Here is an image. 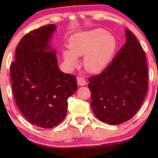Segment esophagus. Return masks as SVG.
Segmentation results:
<instances>
[{"label": "esophagus", "instance_id": "esophagus-1", "mask_svg": "<svg viewBox=\"0 0 158 158\" xmlns=\"http://www.w3.org/2000/svg\"><path fill=\"white\" fill-rule=\"evenodd\" d=\"M77 82L79 85H85L86 84V81H85V78L82 77V76H79L77 78Z\"/></svg>", "mask_w": 158, "mask_h": 158}]
</instances>
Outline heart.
<instances>
[{
    "label": "heart",
    "instance_id": "1",
    "mask_svg": "<svg viewBox=\"0 0 158 158\" xmlns=\"http://www.w3.org/2000/svg\"><path fill=\"white\" fill-rule=\"evenodd\" d=\"M115 47L114 38L106 30L96 29L82 32L71 38L70 50L63 52V58L69 67H75L78 64L77 57L85 56V68L96 73L107 66Z\"/></svg>",
    "mask_w": 158,
    "mask_h": 158
}]
</instances>
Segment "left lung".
I'll return each mask as SVG.
<instances>
[{
  "mask_svg": "<svg viewBox=\"0 0 158 158\" xmlns=\"http://www.w3.org/2000/svg\"><path fill=\"white\" fill-rule=\"evenodd\" d=\"M126 43L100 74L91 76V107L95 115L109 125L130 120L148 91L145 52L136 36L126 29Z\"/></svg>",
  "mask_w": 158,
  "mask_h": 158,
  "instance_id": "left-lung-1",
  "label": "left lung"
}]
</instances>
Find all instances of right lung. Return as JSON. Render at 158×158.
<instances>
[{
    "label": "right lung",
    "mask_w": 158,
    "mask_h": 158,
    "mask_svg": "<svg viewBox=\"0 0 158 158\" xmlns=\"http://www.w3.org/2000/svg\"><path fill=\"white\" fill-rule=\"evenodd\" d=\"M55 30V25L48 24L25 35L10 67L17 107L32 125L44 128L65 118L68 98L77 89L75 76L60 71L55 50L49 45Z\"/></svg>",
    "instance_id": "1"
}]
</instances>
